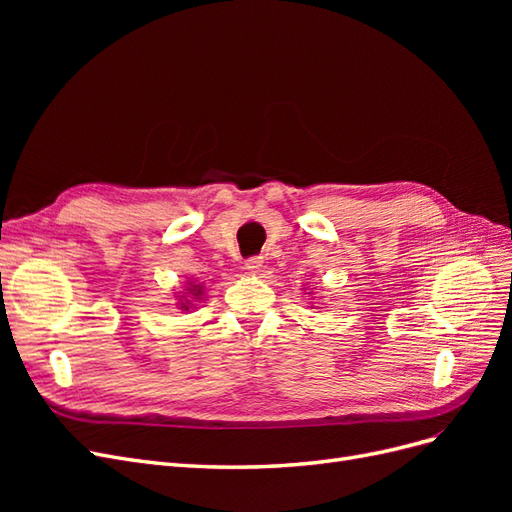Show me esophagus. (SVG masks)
Wrapping results in <instances>:
<instances>
[{
	"label": "esophagus",
	"instance_id": "1",
	"mask_svg": "<svg viewBox=\"0 0 512 512\" xmlns=\"http://www.w3.org/2000/svg\"><path fill=\"white\" fill-rule=\"evenodd\" d=\"M243 267H245V271H250V273H258V271L262 269V258H260V256H252V258H247V260L243 262Z\"/></svg>",
	"mask_w": 512,
	"mask_h": 512
}]
</instances>
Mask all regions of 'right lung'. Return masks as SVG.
<instances>
[{
	"label": "right lung",
	"instance_id": "add662e5",
	"mask_svg": "<svg viewBox=\"0 0 512 512\" xmlns=\"http://www.w3.org/2000/svg\"><path fill=\"white\" fill-rule=\"evenodd\" d=\"M200 297H203V284L188 282V288H185V292H181L179 297V309L188 312V309H192L194 301H200Z\"/></svg>",
	"mask_w": 512,
	"mask_h": 512
}]
</instances>
